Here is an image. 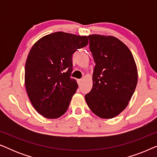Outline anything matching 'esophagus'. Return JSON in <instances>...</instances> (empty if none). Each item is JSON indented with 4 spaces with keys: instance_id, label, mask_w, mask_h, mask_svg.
Listing matches in <instances>:
<instances>
[{
    "instance_id": "34e87169",
    "label": "esophagus",
    "mask_w": 157,
    "mask_h": 157,
    "mask_svg": "<svg viewBox=\"0 0 157 157\" xmlns=\"http://www.w3.org/2000/svg\"><path fill=\"white\" fill-rule=\"evenodd\" d=\"M82 81H83V79L82 78H81V79H78V80H77V81H78V85L80 86L81 85V83H82Z\"/></svg>"
}]
</instances>
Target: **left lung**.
I'll use <instances>...</instances> for the list:
<instances>
[{"label": "left lung", "mask_w": 157, "mask_h": 157, "mask_svg": "<svg viewBox=\"0 0 157 157\" xmlns=\"http://www.w3.org/2000/svg\"><path fill=\"white\" fill-rule=\"evenodd\" d=\"M96 66L93 87L85 99L92 112L111 119L123 111L136 89L138 73L132 52L117 38L93 34L88 36Z\"/></svg>", "instance_id": "left-lung-1"}]
</instances>
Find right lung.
I'll return each instance as SVG.
<instances>
[{
  "label": "right lung",
  "mask_w": 157,
  "mask_h": 157,
  "mask_svg": "<svg viewBox=\"0 0 157 157\" xmlns=\"http://www.w3.org/2000/svg\"><path fill=\"white\" fill-rule=\"evenodd\" d=\"M89 44L87 36L56 32L32 46L25 66V86L34 109L48 119L66 113L78 89L71 77L72 56Z\"/></svg>",
  "instance_id": "add662e5"
}]
</instances>
